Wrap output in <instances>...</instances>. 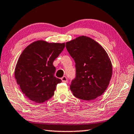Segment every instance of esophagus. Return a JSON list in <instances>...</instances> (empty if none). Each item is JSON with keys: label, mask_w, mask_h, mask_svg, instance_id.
<instances>
[{"label": "esophagus", "mask_w": 134, "mask_h": 134, "mask_svg": "<svg viewBox=\"0 0 134 134\" xmlns=\"http://www.w3.org/2000/svg\"><path fill=\"white\" fill-rule=\"evenodd\" d=\"M61 79H62V82H64V83H67V78L66 76H63V77L61 78Z\"/></svg>", "instance_id": "obj_1"}]
</instances>
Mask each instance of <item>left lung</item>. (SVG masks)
I'll return each mask as SVG.
<instances>
[{
  "label": "left lung",
  "mask_w": 134,
  "mask_h": 134,
  "mask_svg": "<svg viewBox=\"0 0 134 134\" xmlns=\"http://www.w3.org/2000/svg\"><path fill=\"white\" fill-rule=\"evenodd\" d=\"M65 47L75 63V78L70 86L74 96L90 101L102 95L112 75V63L106 51L84 36L66 42Z\"/></svg>",
  "instance_id": "left-lung-1"
}]
</instances>
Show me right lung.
I'll return each instance as SVG.
<instances>
[{"label":"right lung","instance_id":"1","mask_svg":"<svg viewBox=\"0 0 134 134\" xmlns=\"http://www.w3.org/2000/svg\"><path fill=\"white\" fill-rule=\"evenodd\" d=\"M65 47V43H48L39 40L25 48L15 70V78L22 92L30 100L42 103L54 95L62 80L55 76L53 62Z\"/></svg>","mask_w":134,"mask_h":134}]
</instances>
